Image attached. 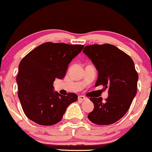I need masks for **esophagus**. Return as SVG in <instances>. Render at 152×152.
<instances>
[{
	"mask_svg": "<svg viewBox=\"0 0 152 152\" xmlns=\"http://www.w3.org/2000/svg\"><path fill=\"white\" fill-rule=\"evenodd\" d=\"M79 101H84V100H86V97H85V96H81V95H80V96H79Z\"/></svg>",
	"mask_w": 152,
	"mask_h": 152,
	"instance_id": "esophagus-1",
	"label": "esophagus"
}]
</instances>
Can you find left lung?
<instances>
[{"instance_id": "8db88e82", "label": "left lung", "mask_w": 152, "mask_h": 152, "mask_svg": "<svg viewBox=\"0 0 152 152\" xmlns=\"http://www.w3.org/2000/svg\"><path fill=\"white\" fill-rule=\"evenodd\" d=\"M83 53L99 73L95 86L102 85L109 94L104 102L102 97L90 98L94 107L88 118L96 125L113 124L125 115L136 94L138 75L134 63L126 53L110 44L87 45Z\"/></svg>"}]
</instances>
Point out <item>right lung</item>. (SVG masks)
Instances as JSON below:
<instances>
[{"instance_id":"1","label":"right lung","mask_w":152,"mask_h":152,"mask_svg":"<svg viewBox=\"0 0 152 152\" xmlns=\"http://www.w3.org/2000/svg\"><path fill=\"white\" fill-rule=\"evenodd\" d=\"M84 45L48 42L29 52L21 61L16 81L18 96L24 114L41 126L61 121L66 108L78 99L77 94L66 96L53 91L56 79L65 76L69 63Z\"/></svg>"}]
</instances>
